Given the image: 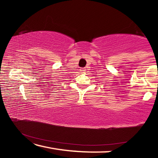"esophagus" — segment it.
<instances>
[{
  "label": "esophagus",
  "mask_w": 158,
  "mask_h": 158,
  "mask_svg": "<svg viewBox=\"0 0 158 158\" xmlns=\"http://www.w3.org/2000/svg\"><path fill=\"white\" fill-rule=\"evenodd\" d=\"M80 71H81V72H85V68H81V69H80Z\"/></svg>",
  "instance_id": "obj_1"
}]
</instances>
